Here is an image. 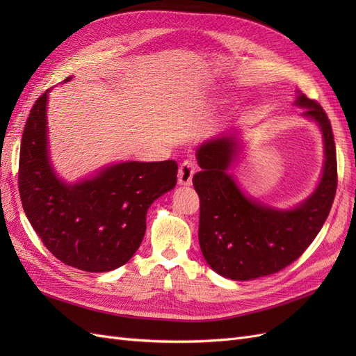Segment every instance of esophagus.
Instances as JSON below:
<instances>
[{
	"mask_svg": "<svg viewBox=\"0 0 356 356\" xmlns=\"http://www.w3.org/2000/svg\"><path fill=\"white\" fill-rule=\"evenodd\" d=\"M195 172H196V166L193 161L187 160L184 163H181L178 169V184L184 187L191 186V179H193V175H195Z\"/></svg>",
	"mask_w": 356,
	"mask_h": 356,
	"instance_id": "esophagus-1",
	"label": "esophagus"
}]
</instances>
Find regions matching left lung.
<instances>
[{
    "instance_id": "left-lung-1",
    "label": "left lung",
    "mask_w": 356,
    "mask_h": 356,
    "mask_svg": "<svg viewBox=\"0 0 356 356\" xmlns=\"http://www.w3.org/2000/svg\"><path fill=\"white\" fill-rule=\"evenodd\" d=\"M294 105L319 127L324 143L318 186L296 207H272L239 186L232 169L243 149L242 131L215 135L196 149L202 170L193 177V186L200 199V250L213 272L233 281L277 273L296 261L316 238L336 196V145L328 117L300 90Z\"/></svg>"
}]
</instances>
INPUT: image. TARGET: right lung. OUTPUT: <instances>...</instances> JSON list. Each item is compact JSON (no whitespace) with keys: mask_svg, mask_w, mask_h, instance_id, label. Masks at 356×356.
<instances>
[{"mask_svg":"<svg viewBox=\"0 0 356 356\" xmlns=\"http://www.w3.org/2000/svg\"><path fill=\"white\" fill-rule=\"evenodd\" d=\"M72 77L63 80L70 81ZM49 89L32 106L19 159V193L32 229L58 260L102 273L126 264L141 245L152 203L177 186L178 165L118 161L75 182L53 168Z\"/></svg>","mask_w":356,"mask_h":356,"instance_id":"obj_1","label":"right lung"}]
</instances>
